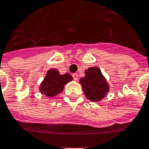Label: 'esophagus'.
Masks as SVG:
<instances>
[{"label":"esophagus","instance_id":"1","mask_svg":"<svg viewBox=\"0 0 149 149\" xmlns=\"http://www.w3.org/2000/svg\"><path fill=\"white\" fill-rule=\"evenodd\" d=\"M72 76H73V78H74V79L75 81H77V80H78V77H79V76H78L77 74H72Z\"/></svg>","mask_w":149,"mask_h":149}]
</instances>
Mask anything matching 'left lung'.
I'll return each mask as SVG.
<instances>
[{"instance_id":"obj_1","label":"left lung","mask_w":149,"mask_h":149,"mask_svg":"<svg viewBox=\"0 0 149 149\" xmlns=\"http://www.w3.org/2000/svg\"><path fill=\"white\" fill-rule=\"evenodd\" d=\"M85 76L79 79L85 97L93 102H99L109 92V85L100 68L94 66L84 71Z\"/></svg>"}]
</instances>
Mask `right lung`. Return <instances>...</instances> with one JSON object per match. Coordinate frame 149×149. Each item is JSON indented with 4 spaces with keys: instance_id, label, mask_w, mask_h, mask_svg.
<instances>
[{
    "instance_id": "1",
    "label": "right lung",
    "mask_w": 149,
    "mask_h": 149,
    "mask_svg": "<svg viewBox=\"0 0 149 149\" xmlns=\"http://www.w3.org/2000/svg\"><path fill=\"white\" fill-rule=\"evenodd\" d=\"M73 80V77L66 73L60 74L59 70L55 69H49L47 71L43 81L39 87L40 92L49 99H56L57 95L63 91L66 84Z\"/></svg>"
}]
</instances>
